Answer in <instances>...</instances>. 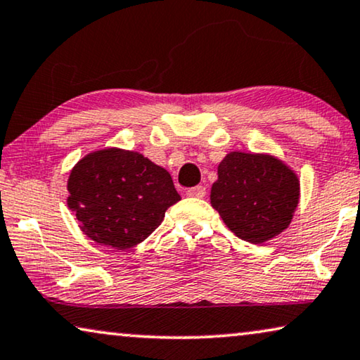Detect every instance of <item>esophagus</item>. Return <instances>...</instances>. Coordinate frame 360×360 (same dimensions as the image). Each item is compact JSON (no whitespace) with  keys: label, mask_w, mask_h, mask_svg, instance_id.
I'll list each match as a JSON object with an SVG mask.
<instances>
[{"label":"esophagus","mask_w":360,"mask_h":360,"mask_svg":"<svg viewBox=\"0 0 360 360\" xmlns=\"http://www.w3.org/2000/svg\"><path fill=\"white\" fill-rule=\"evenodd\" d=\"M187 195L189 197H197V199H202V197H205V187L204 186H197V187H192V189H189L186 192Z\"/></svg>","instance_id":"34e87169"}]
</instances>
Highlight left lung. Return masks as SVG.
<instances>
[{"instance_id": "1", "label": "left lung", "mask_w": 360, "mask_h": 360, "mask_svg": "<svg viewBox=\"0 0 360 360\" xmlns=\"http://www.w3.org/2000/svg\"><path fill=\"white\" fill-rule=\"evenodd\" d=\"M298 195L297 174L281 160L231 151L219 165L210 204L238 238L259 245L287 229Z\"/></svg>"}]
</instances>
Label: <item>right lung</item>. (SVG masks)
<instances>
[{
	"instance_id": "right-lung-1",
	"label": "right lung",
	"mask_w": 360,
	"mask_h": 360,
	"mask_svg": "<svg viewBox=\"0 0 360 360\" xmlns=\"http://www.w3.org/2000/svg\"><path fill=\"white\" fill-rule=\"evenodd\" d=\"M68 207L99 245L127 250L146 240L181 200L168 171L136 151L86 155L68 178Z\"/></svg>"
}]
</instances>
